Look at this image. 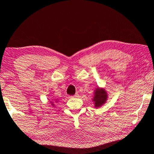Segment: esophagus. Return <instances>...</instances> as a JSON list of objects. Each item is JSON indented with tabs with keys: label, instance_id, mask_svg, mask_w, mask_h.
Wrapping results in <instances>:
<instances>
[{
	"label": "esophagus",
	"instance_id": "34e87169",
	"mask_svg": "<svg viewBox=\"0 0 154 154\" xmlns=\"http://www.w3.org/2000/svg\"><path fill=\"white\" fill-rule=\"evenodd\" d=\"M72 97H73V98H77V97H79V94H76L75 95H74V96H73Z\"/></svg>",
	"mask_w": 154,
	"mask_h": 154
}]
</instances>
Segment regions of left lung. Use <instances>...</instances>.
I'll list each match as a JSON object with an SVG mask.
<instances>
[{
    "mask_svg": "<svg viewBox=\"0 0 154 154\" xmlns=\"http://www.w3.org/2000/svg\"><path fill=\"white\" fill-rule=\"evenodd\" d=\"M107 96V93L104 89H100L97 88L95 92L94 101L95 102V107H100L106 102Z\"/></svg>",
    "mask_w": 154,
    "mask_h": 154,
    "instance_id": "obj_1",
    "label": "left lung"
}]
</instances>
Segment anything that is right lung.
I'll list each match as a JSON object with an SVG mask.
<instances>
[{
	"label": "right lung",
	"mask_w": 154,
	"mask_h": 154,
	"mask_svg": "<svg viewBox=\"0 0 154 154\" xmlns=\"http://www.w3.org/2000/svg\"><path fill=\"white\" fill-rule=\"evenodd\" d=\"M56 101H57V100H56ZM52 105H54V104H53V103H52Z\"/></svg>",
	"instance_id": "1"
}]
</instances>
